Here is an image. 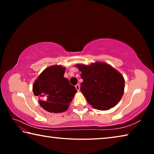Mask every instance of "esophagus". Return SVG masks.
I'll use <instances>...</instances> for the list:
<instances>
[{
    "label": "esophagus",
    "instance_id": "esophagus-1",
    "mask_svg": "<svg viewBox=\"0 0 154 154\" xmlns=\"http://www.w3.org/2000/svg\"><path fill=\"white\" fill-rule=\"evenodd\" d=\"M75 88H76V89H77V90L78 91V92H79V90H80V85H79V84H77L76 85H75Z\"/></svg>",
    "mask_w": 154,
    "mask_h": 154
}]
</instances>
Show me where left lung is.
Segmentation results:
<instances>
[{"label":"left lung","instance_id":"left-lung-1","mask_svg":"<svg viewBox=\"0 0 154 154\" xmlns=\"http://www.w3.org/2000/svg\"><path fill=\"white\" fill-rule=\"evenodd\" d=\"M76 66L83 80L80 90L92 107L108 110L119 102L124 90V79L120 72L100 62Z\"/></svg>","mask_w":154,"mask_h":154}]
</instances>
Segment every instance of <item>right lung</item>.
<instances>
[{
    "label": "right lung",
    "mask_w": 154,
    "mask_h": 154,
    "mask_svg": "<svg viewBox=\"0 0 154 154\" xmlns=\"http://www.w3.org/2000/svg\"><path fill=\"white\" fill-rule=\"evenodd\" d=\"M66 69L60 65L49 66L34 83V94L39 98L40 105L51 113H61L69 108L77 90L64 77Z\"/></svg>",
    "instance_id": "right-lung-1"
}]
</instances>
